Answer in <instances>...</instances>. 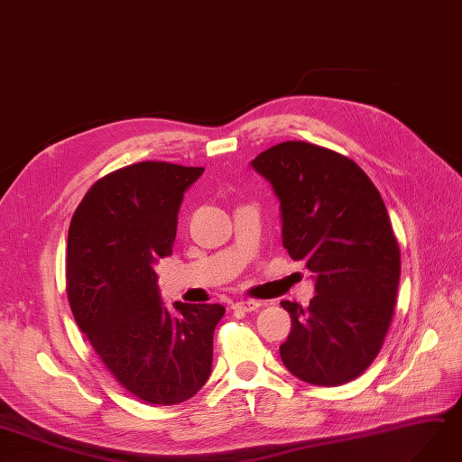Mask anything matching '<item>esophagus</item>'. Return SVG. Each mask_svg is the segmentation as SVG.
Segmentation results:
<instances>
[{"label":"esophagus","mask_w":462,"mask_h":462,"mask_svg":"<svg viewBox=\"0 0 462 462\" xmlns=\"http://www.w3.org/2000/svg\"><path fill=\"white\" fill-rule=\"evenodd\" d=\"M262 307L260 301H236L233 303L235 310H241V313H253V310H258Z\"/></svg>","instance_id":"esophagus-1"}]
</instances>
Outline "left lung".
I'll return each instance as SVG.
<instances>
[{
  "label": "left lung",
  "mask_w": 462,
  "mask_h": 462,
  "mask_svg": "<svg viewBox=\"0 0 462 462\" xmlns=\"http://www.w3.org/2000/svg\"><path fill=\"white\" fill-rule=\"evenodd\" d=\"M280 202L282 243L313 273L307 309L282 301L291 332L283 365L319 386L359 377L391 327L401 251L375 184L352 159L307 142H283L251 161Z\"/></svg>",
  "instance_id": "8db88e82"
}]
</instances>
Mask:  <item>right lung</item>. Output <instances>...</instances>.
<instances>
[{
  "instance_id": "add662e5",
  "label": "right lung",
  "mask_w": 462,
  "mask_h": 462,
  "mask_svg": "<svg viewBox=\"0 0 462 462\" xmlns=\"http://www.w3.org/2000/svg\"><path fill=\"white\" fill-rule=\"evenodd\" d=\"M204 167L143 161L97 180L69 223L68 297L79 328L134 396L171 406L206 384L226 307H165L155 264L172 254L184 192Z\"/></svg>"
}]
</instances>
